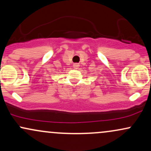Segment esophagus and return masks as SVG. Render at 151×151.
<instances>
[{
  "mask_svg": "<svg viewBox=\"0 0 151 151\" xmlns=\"http://www.w3.org/2000/svg\"><path fill=\"white\" fill-rule=\"evenodd\" d=\"M73 67L74 69H78V67H79V65L78 63H74L73 65Z\"/></svg>",
  "mask_w": 151,
  "mask_h": 151,
  "instance_id": "esophagus-1",
  "label": "esophagus"
}]
</instances>
